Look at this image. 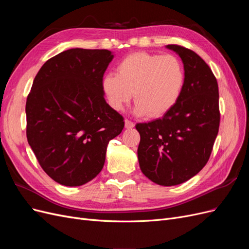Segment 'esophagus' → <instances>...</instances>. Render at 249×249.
<instances>
[{
    "mask_svg": "<svg viewBox=\"0 0 249 249\" xmlns=\"http://www.w3.org/2000/svg\"><path fill=\"white\" fill-rule=\"evenodd\" d=\"M134 126H135L134 123L130 122V120H127V119L124 120V127H125V129H133Z\"/></svg>",
    "mask_w": 249,
    "mask_h": 249,
    "instance_id": "obj_1",
    "label": "esophagus"
}]
</instances>
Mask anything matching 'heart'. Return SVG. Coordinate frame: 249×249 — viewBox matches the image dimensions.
<instances>
[{
  "instance_id": "obj_1",
  "label": "heart",
  "mask_w": 249,
  "mask_h": 249,
  "mask_svg": "<svg viewBox=\"0 0 249 249\" xmlns=\"http://www.w3.org/2000/svg\"><path fill=\"white\" fill-rule=\"evenodd\" d=\"M116 70L117 74L108 73L102 80L107 103L115 111L122 110L134 93L135 114L161 117L176 106L183 92L185 71L172 55L133 53Z\"/></svg>"
}]
</instances>
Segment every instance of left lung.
<instances>
[{
	"label": "left lung",
	"instance_id": "left-lung-1",
	"mask_svg": "<svg viewBox=\"0 0 249 249\" xmlns=\"http://www.w3.org/2000/svg\"><path fill=\"white\" fill-rule=\"evenodd\" d=\"M182 59L185 85L177 105L147 124H137L141 171L161 186L179 185L203 168L219 129V92L209 65L191 50L168 44Z\"/></svg>",
	"mask_w": 249,
	"mask_h": 249
}]
</instances>
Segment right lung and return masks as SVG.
I'll use <instances>...</instances> for the list:
<instances>
[{
	"mask_svg": "<svg viewBox=\"0 0 249 249\" xmlns=\"http://www.w3.org/2000/svg\"><path fill=\"white\" fill-rule=\"evenodd\" d=\"M113 53L71 49L42 65L26 104L27 138L55 182L82 186L104 167L108 143L122 133L123 116L104 97L102 80Z\"/></svg>",
	"mask_w": 249,
	"mask_h": 249,
	"instance_id": "add662e5",
	"label": "right lung"
}]
</instances>
